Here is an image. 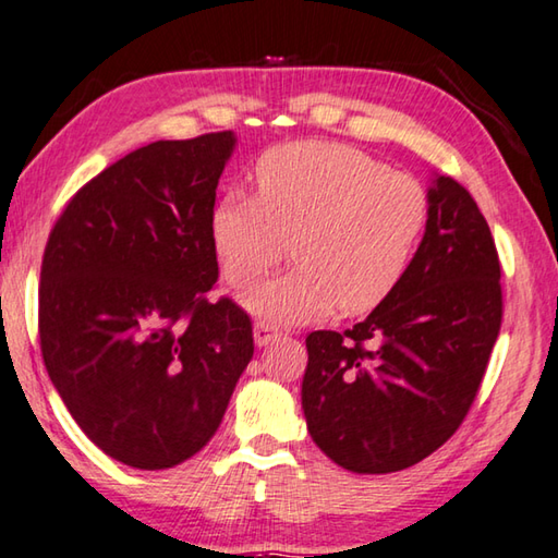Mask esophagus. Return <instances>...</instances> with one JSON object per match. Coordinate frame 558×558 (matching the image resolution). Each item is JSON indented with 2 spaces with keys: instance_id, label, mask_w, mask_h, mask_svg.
I'll return each instance as SVG.
<instances>
[{
  "instance_id": "obj_1",
  "label": "esophagus",
  "mask_w": 558,
  "mask_h": 558,
  "mask_svg": "<svg viewBox=\"0 0 558 558\" xmlns=\"http://www.w3.org/2000/svg\"><path fill=\"white\" fill-rule=\"evenodd\" d=\"M278 337H280L278 329H272L266 323H258L256 327H253V342H256V347H266L270 342H276Z\"/></svg>"
}]
</instances>
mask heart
I'll use <instances>...</instances> for the list:
<instances>
[{
    "instance_id": "obj_1",
    "label": "heart",
    "mask_w": 558,
    "mask_h": 558,
    "mask_svg": "<svg viewBox=\"0 0 558 558\" xmlns=\"http://www.w3.org/2000/svg\"><path fill=\"white\" fill-rule=\"evenodd\" d=\"M258 196L226 194L211 211V243L233 286L260 278L292 241L298 266L241 295L268 325H305L339 305L366 313L403 280L430 219L426 189L362 149L295 143L263 155Z\"/></svg>"
}]
</instances>
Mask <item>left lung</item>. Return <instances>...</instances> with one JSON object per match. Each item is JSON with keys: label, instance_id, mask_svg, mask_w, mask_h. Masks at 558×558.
Masks as SVG:
<instances>
[{"label": "left lung", "instance_id": "left-lung-1", "mask_svg": "<svg viewBox=\"0 0 558 558\" xmlns=\"http://www.w3.org/2000/svg\"><path fill=\"white\" fill-rule=\"evenodd\" d=\"M430 219L389 298L344 335H307L302 411L339 468L384 475L438 450L465 418L502 323L493 233L456 179L433 174Z\"/></svg>", "mask_w": 558, "mask_h": 558}]
</instances>
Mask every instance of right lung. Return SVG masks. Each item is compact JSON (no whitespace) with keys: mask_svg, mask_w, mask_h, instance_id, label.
Wrapping results in <instances>:
<instances>
[{"mask_svg":"<svg viewBox=\"0 0 558 558\" xmlns=\"http://www.w3.org/2000/svg\"><path fill=\"white\" fill-rule=\"evenodd\" d=\"M231 130L159 140L90 179L41 263L44 364L81 430L122 465L174 468L219 428L253 356L251 319L206 292Z\"/></svg>","mask_w":558,"mask_h":558,"instance_id":"right-lung-1","label":"right lung"}]
</instances>
